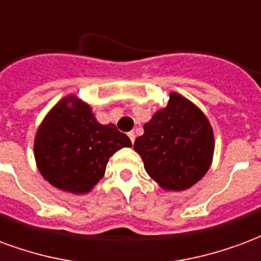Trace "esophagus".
<instances>
[{
    "label": "esophagus",
    "instance_id": "obj_1",
    "mask_svg": "<svg viewBox=\"0 0 261 261\" xmlns=\"http://www.w3.org/2000/svg\"><path fill=\"white\" fill-rule=\"evenodd\" d=\"M128 136H129V139H130V142H132V143H135V132H129Z\"/></svg>",
    "mask_w": 261,
    "mask_h": 261
}]
</instances>
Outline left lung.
Here are the masks:
<instances>
[{"label": "left lung", "mask_w": 261, "mask_h": 261, "mask_svg": "<svg viewBox=\"0 0 261 261\" xmlns=\"http://www.w3.org/2000/svg\"><path fill=\"white\" fill-rule=\"evenodd\" d=\"M133 147L144 170L167 191H185L210 168L214 135L208 119L193 102L171 93L167 107L144 123Z\"/></svg>", "instance_id": "obj_1"}]
</instances>
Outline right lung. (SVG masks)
<instances>
[{"label": "right lung", "instance_id": "1", "mask_svg": "<svg viewBox=\"0 0 261 261\" xmlns=\"http://www.w3.org/2000/svg\"><path fill=\"white\" fill-rule=\"evenodd\" d=\"M130 139L114 123L101 125L90 107L69 96L61 100L40 125L34 157L44 179L61 191L82 195L101 179L110 157Z\"/></svg>", "mask_w": 261, "mask_h": 261}]
</instances>
